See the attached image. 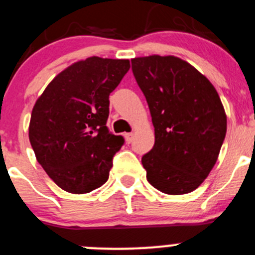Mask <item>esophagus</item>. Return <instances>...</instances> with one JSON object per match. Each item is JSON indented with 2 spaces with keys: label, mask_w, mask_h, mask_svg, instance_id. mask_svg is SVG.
Here are the masks:
<instances>
[{
  "label": "esophagus",
  "mask_w": 255,
  "mask_h": 255,
  "mask_svg": "<svg viewBox=\"0 0 255 255\" xmlns=\"http://www.w3.org/2000/svg\"><path fill=\"white\" fill-rule=\"evenodd\" d=\"M125 138H127V141H128V143L132 142V140H133V133H132V132L125 133Z\"/></svg>",
  "instance_id": "34e87169"
}]
</instances>
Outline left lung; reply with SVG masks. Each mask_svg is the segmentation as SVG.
<instances>
[{
  "label": "left lung",
  "instance_id": "left-lung-1",
  "mask_svg": "<svg viewBox=\"0 0 255 255\" xmlns=\"http://www.w3.org/2000/svg\"><path fill=\"white\" fill-rule=\"evenodd\" d=\"M150 109L155 145L142 156L146 178L167 195L195 191L216 165L227 117L210 80L173 55L131 59Z\"/></svg>",
  "mask_w": 255,
  "mask_h": 255
}]
</instances>
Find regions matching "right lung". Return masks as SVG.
Here are the masks:
<instances>
[{
	"label": "right lung",
	"instance_id": "add662e5",
	"mask_svg": "<svg viewBox=\"0 0 255 255\" xmlns=\"http://www.w3.org/2000/svg\"><path fill=\"white\" fill-rule=\"evenodd\" d=\"M128 69V59L90 57L59 73L37 99L29 141L62 190L82 195L109 178L113 157L125 141L107 127L109 95Z\"/></svg>",
	"mask_w": 255,
	"mask_h": 255
}]
</instances>
